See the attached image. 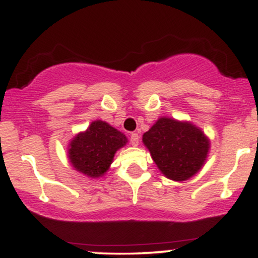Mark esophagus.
Instances as JSON below:
<instances>
[{
	"label": "esophagus",
	"mask_w": 258,
	"mask_h": 258,
	"mask_svg": "<svg viewBox=\"0 0 258 258\" xmlns=\"http://www.w3.org/2000/svg\"><path fill=\"white\" fill-rule=\"evenodd\" d=\"M130 139H131V144L133 147H137L139 144V136L138 133H132L131 137H130Z\"/></svg>",
	"instance_id": "34e87169"
}]
</instances>
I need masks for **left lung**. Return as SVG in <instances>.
Wrapping results in <instances>:
<instances>
[{
    "mask_svg": "<svg viewBox=\"0 0 258 258\" xmlns=\"http://www.w3.org/2000/svg\"><path fill=\"white\" fill-rule=\"evenodd\" d=\"M143 143L161 173L183 182L203 168L210 152V139L189 121L160 117L143 135Z\"/></svg>",
    "mask_w": 258,
    "mask_h": 258,
    "instance_id": "8db88e82",
    "label": "left lung"
}]
</instances>
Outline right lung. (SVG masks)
Segmentation results:
<instances>
[{
  "label": "right lung",
  "mask_w": 258,
  "mask_h": 258,
  "mask_svg": "<svg viewBox=\"0 0 258 258\" xmlns=\"http://www.w3.org/2000/svg\"><path fill=\"white\" fill-rule=\"evenodd\" d=\"M127 142L122 132L105 121H92L86 131L79 132L70 141L68 158L78 172L90 178H99L109 170L115 153Z\"/></svg>",
  "instance_id": "add662e5"
}]
</instances>
